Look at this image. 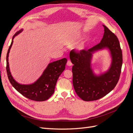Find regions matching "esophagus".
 <instances>
[{"mask_svg": "<svg viewBox=\"0 0 133 133\" xmlns=\"http://www.w3.org/2000/svg\"><path fill=\"white\" fill-rule=\"evenodd\" d=\"M66 65H67L68 66H70L72 65V63H71L70 60H68L67 63H66Z\"/></svg>", "mask_w": 133, "mask_h": 133, "instance_id": "obj_1", "label": "esophagus"}]
</instances>
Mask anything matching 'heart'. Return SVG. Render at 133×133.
<instances>
[{
    "label": "heart",
    "mask_w": 133,
    "mask_h": 133,
    "mask_svg": "<svg viewBox=\"0 0 133 133\" xmlns=\"http://www.w3.org/2000/svg\"><path fill=\"white\" fill-rule=\"evenodd\" d=\"M82 34L80 33H75L73 35H71V37L70 38V41L72 43H74L76 41H77L81 37ZM87 46V43L86 41H84L82 42H80L78 44H77L75 46V49L76 51L78 52H82L84 51L86 49Z\"/></svg>",
    "instance_id": "heart-1"
}]
</instances>
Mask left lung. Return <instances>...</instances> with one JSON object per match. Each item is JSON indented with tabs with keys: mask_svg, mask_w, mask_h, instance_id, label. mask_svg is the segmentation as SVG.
I'll return each instance as SVG.
<instances>
[{
	"mask_svg": "<svg viewBox=\"0 0 133 133\" xmlns=\"http://www.w3.org/2000/svg\"><path fill=\"white\" fill-rule=\"evenodd\" d=\"M104 33L100 43L87 50L70 53L74 90L84 101H93L105 96L118 83L123 63L122 51L116 36L104 25ZM107 50L111 57V64L105 72L96 75L92 68L93 55Z\"/></svg>",
	"mask_w": 133,
	"mask_h": 133,
	"instance_id": "left-lung-1",
	"label": "left lung"
}]
</instances>
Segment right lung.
I'll list each match as a JSON object with an SVG mask.
<instances>
[{"label":"right lung","mask_w":133,"mask_h":133,"mask_svg":"<svg viewBox=\"0 0 133 133\" xmlns=\"http://www.w3.org/2000/svg\"><path fill=\"white\" fill-rule=\"evenodd\" d=\"M23 29L18 31L13 37L10 45L6 55V72L8 77L15 89L25 97L37 102L45 101L53 94L57 80L65 70L67 62L66 58H63L48 64L41 76L34 83L29 84H22L16 82L10 71L9 55L13 43L14 38L22 33Z\"/></svg>","instance_id":"right-lung-1"}]
</instances>
